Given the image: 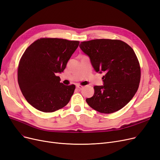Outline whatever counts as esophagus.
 <instances>
[{"label": "esophagus", "instance_id": "34e87169", "mask_svg": "<svg viewBox=\"0 0 160 160\" xmlns=\"http://www.w3.org/2000/svg\"><path fill=\"white\" fill-rule=\"evenodd\" d=\"M77 88H78L79 90H82V89H83V86H81L80 85H77Z\"/></svg>", "mask_w": 160, "mask_h": 160}]
</instances>
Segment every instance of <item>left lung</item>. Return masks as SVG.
Returning <instances> with one entry per match:
<instances>
[{"label":"left lung","instance_id":"left-lung-1","mask_svg":"<svg viewBox=\"0 0 160 160\" xmlns=\"http://www.w3.org/2000/svg\"><path fill=\"white\" fill-rule=\"evenodd\" d=\"M81 43V49L89 57L96 72L104 73V85L94 87V95L86 99L87 104L101 113L119 111L133 98L140 81V63L133 49L118 40Z\"/></svg>","mask_w":160,"mask_h":160}]
</instances>
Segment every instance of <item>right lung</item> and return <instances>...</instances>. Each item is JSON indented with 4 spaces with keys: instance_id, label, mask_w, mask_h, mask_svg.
Instances as JSON below:
<instances>
[{
    "instance_id": "add662e5",
    "label": "right lung",
    "mask_w": 160,
    "mask_h": 160,
    "mask_svg": "<svg viewBox=\"0 0 160 160\" xmlns=\"http://www.w3.org/2000/svg\"><path fill=\"white\" fill-rule=\"evenodd\" d=\"M79 44V41L46 38L37 40L26 49L18 65V82L33 107L52 112L67 105L75 86L60 82L57 74L63 72Z\"/></svg>"
}]
</instances>
